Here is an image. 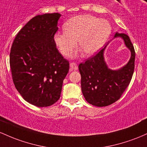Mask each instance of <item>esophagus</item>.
<instances>
[{"instance_id":"obj_1","label":"esophagus","mask_w":147,"mask_h":147,"mask_svg":"<svg viewBox=\"0 0 147 147\" xmlns=\"http://www.w3.org/2000/svg\"><path fill=\"white\" fill-rule=\"evenodd\" d=\"M70 67L72 70H77V69H78V66H77L76 63H75V62H71Z\"/></svg>"}]
</instances>
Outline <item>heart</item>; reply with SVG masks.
<instances>
[{
	"instance_id": "b5f03b06",
	"label": "heart",
	"mask_w": 147,
	"mask_h": 147,
	"mask_svg": "<svg viewBox=\"0 0 147 147\" xmlns=\"http://www.w3.org/2000/svg\"><path fill=\"white\" fill-rule=\"evenodd\" d=\"M63 33H56L54 42L63 55L70 56L77 47L85 55H92L103 46L110 33L109 23L104 19L85 14L72 17L63 26Z\"/></svg>"
}]
</instances>
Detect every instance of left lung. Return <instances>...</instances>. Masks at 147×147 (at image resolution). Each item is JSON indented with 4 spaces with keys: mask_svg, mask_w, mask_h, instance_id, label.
<instances>
[{
    "mask_svg": "<svg viewBox=\"0 0 147 147\" xmlns=\"http://www.w3.org/2000/svg\"><path fill=\"white\" fill-rule=\"evenodd\" d=\"M117 37L122 38L131 52V59L126 65L116 71L108 69L103 57L105 47L78 66L82 92L85 100L94 106H108L118 100L133 77L136 58L134 47L126 34L117 32L115 37Z\"/></svg>",
    "mask_w": 147,
    "mask_h": 147,
    "instance_id": "1",
    "label": "left lung"
}]
</instances>
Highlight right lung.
I'll use <instances>...</instances> for the list:
<instances>
[{"mask_svg": "<svg viewBox=\"0 0 147 147\" xmlns=\"http://www.w3.org/2000/svg\"><path fill=\"white\" fill-rule=\"evenodd\" d=\"M59 13L37 15L16 34L9 54L12 80L24 100L48 107L60 97L69 62L54 42Z\"/></svg>", "mask_w": 147, "mask_h": 147, "instance_id": "add662e5", "label": "right lung"}]
</instances>
